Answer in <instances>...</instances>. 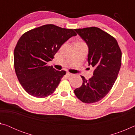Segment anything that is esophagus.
I'll return each mask as SVG.
<instances>
[{"label": "esophagus", "mask_w": 135, "mask_h": 135, "mask_svg": "<svg viewBox=\"0 0 135 135\" xmlns=\"http://www.w3.org/2000/svg\"><path fill=\"white\" fill-rule=\"evenodd\" d=\"M72 76H73V74H71V73H67V76L68 77H71Z\"/></svg>", "instance_id": "34e87169"}]
</instances>
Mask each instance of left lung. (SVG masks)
Returning <instances> with one entry per match:
<instances>
[{
  "label": "left lung",
  "mask_w": 135,
  "mask_h": 135,
  "mask_svg": "<svg viewBox=\"0 0 135 135\" xmlns=\"http://www.w3.org/2000/svg\"><path fill=\"white\" fill-rule=\"evenodd\" d=\"M89 47V65L95 68L89 80L81 76L83 84L74 90L84 103L92 104L108 94L117 78L122 65V51L113 36L95 27L74 29Z\"/></svg>",
  "instance_id": "8db88e82"
}]
</instances>
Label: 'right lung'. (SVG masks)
I'll return each instance as SVG.
<instances>
[{
    "label": "right lung",
    "mask_w": 135,
    "mask_h": 135,
    "mask_svg": "<svg viewBox=\"0 0 135 135\" xmlns=\"http://www.w3.org/2000/svg\"><path fill=\"white\" fill-rule=\"evenodd\" d=\"M76 35L73 29L46 24L21 36L14 49V68L20 84L29 95L45 98L54 93L66 71L56 70L47 63L66 41Z\"/></svg>",
    "instance_id": "right-lung-1"
}]
</instances>
